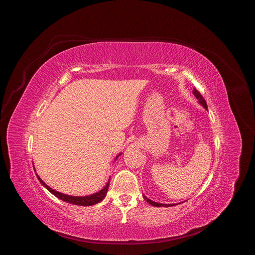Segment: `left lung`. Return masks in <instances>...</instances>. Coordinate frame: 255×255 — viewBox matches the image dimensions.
<instances>
[{
    "instance_id": "obj_1",
    "label": "left lung",
    "mask_w": 255,
    "mask_h": 255,
    "mask_svg": "<svg viewBox=\"0 0 255 255\" xmlns=\"http://www.w3.org/2000/svg\"><path fill=\"white\" fill-rule=\"evenodd\" d=\"M194 95H195L196 98L199 100V103L202 104V106H203L205 109H208V106H207V103H206L205 99L203 98V96L200 94V92H199L198 90H196V89L194 90ZM143 198H144L145 200H146L147 203H149L150 205H152V206H154V207H161V206H163V207H170V206H174V204H172V205H170V204H159V203L153 202V201L149 200L148 198H146L145 196H143Z\"/></svg>"
}]
</instances>
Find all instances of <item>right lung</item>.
Returning <instances> with one entry per match:
<instances>
[{
    "instance_id": "obj_1",
    "label": "right lung",
    "mask_w": 255,
    "mask_h": 255,
    "mask_svg": "<svg viewBox=\"0 0 255 255\" xmlns=\"http://www.w3.org/2000/svg\"><path fill=\"white\" fill-rule=\"evenodd\" d=\"M120 155V154H119ZM118 155V156H119ZM117 156V157H118ZM116 157V158H117ZM38 179L40 180V183L51 193L53 194L55 197H57L58 199L66 202V203H69V204H74V205H79V206H92V205H95V204H98L100 203L107 195V192H108V189H109V184H110V179H109V181L107 183L106 187L103 188L100 192L98 193H95L91 196H86V197H74V196H68V195H64L62 193H59V192H56L54 190H52L50 187H48L44 181L38 176Z\"/></svg>"
}]
</instances>
